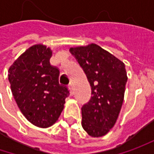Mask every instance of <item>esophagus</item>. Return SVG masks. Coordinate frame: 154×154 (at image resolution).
I'll list each match as a JSON object with an SVG mask.
<instances>
[{"mask_svg":"<svg viewBox=\"0 0 154 154\" xmlns=\"http://www.w3.org/2000/svg\"><path fill=\"white\" fill-rule=\"evenodd\" d=\"M74 87L72 86V85L69 86V93H70V96H73L74 95Z\"/></svg>","mask_w":154,"mask_h":154,"instance_id":"obj_1","label":"esophagus"}]
</instances>
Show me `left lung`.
<instances>
[{"instance_id": "obj_1", "label": "left lung", "mask_w": 154, "mask_h": 154, "mask_svg": "<svg viewBox=\"0 0 154 154\" xmlns=\"http://www.w3.org/2000/svg\"><path fill=\"white\" fill-rule=\"evenodd\" d=\"M92 89L90 101L81 108V125L92 137L105 135L121 110L128 77L125 64L95 44L70 48Z\"/></svg>"}]
</instances>
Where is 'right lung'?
<instances>
[{
    "label": "right lung",
    "mask_w": 154,
    "mask_h": 154,
    "mask_svg": "<svg viewBox=\"0 0 154 154\" xmlns=\"http://www.w3.org/2000/svg\"><path fill=\"white\" fill-rule=\"evenodd\" d=\"M51 48L35 45L27 49L8 69L11 91L19 109L28 121L45 128L56 122L68 97L59 84L60 71L51 66Z\"/></svg>",
    "instance_id": "1"
}]
</instances>
